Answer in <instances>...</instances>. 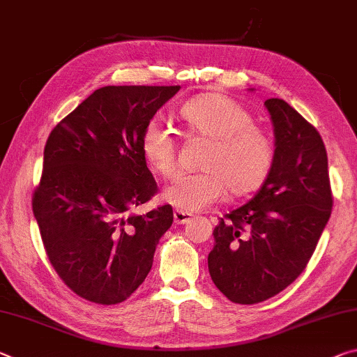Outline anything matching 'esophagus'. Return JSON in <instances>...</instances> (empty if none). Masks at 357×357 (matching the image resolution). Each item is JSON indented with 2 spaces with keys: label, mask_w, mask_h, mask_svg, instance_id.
I'll list each match as a JSON object with an SVG mask.
<instances>
[{
  "label": "esophagus",
  "mask_w": 357,
  "mask_h": 357,
  "mask_svg": "<svg viewBox=\"0 0 357 357\" xmlns=\"http://www.w3.org/2000/svg\"><path fill=\"white\" fill-rule=\"evenodd\" d=\"M173 218H174V222H176V224H188L189 220L192 219V214L188 213V211H183V209H174Z\"/></svg>",
  "instance_id": "34e87169"
}]
</instances>
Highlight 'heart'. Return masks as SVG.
<instances>
[{"mask_svg": "<svg viewBox=\"0 0 357 357\" xmlns=\"http://www.w3.org/2000/svg\"><path fill=\"white\" fill-rule=\"evenodd\" d=\"M190 137L208 139L199 173L181 174L165 189V200L183 211H199L224 195H246L265 183L273 168L275 143L254 123L238 101L224 93L199 95L178 112ZM139 148L152 172L172 178L178 169V144L169 130L149 122Z\"/></svg>", "mask_w": 357, "mask_h": 357, "instance_id": "heart-1", "label": "heart"}]
</instances>
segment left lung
<instances>
[{
  "label": "left lung",
  "instance_id": "obj_1",
  "mask_svg": "<svg viewBox=\"0 0 357 357\" xmlns=\"http://www.w3.org/2000/svg\"><path fill=\"white\" fill-rule=\"evenodd\" d=\"M275 162L262 188L214 227L209 275L230 302L252 305L292 284L307 267L332 213L326 146L281 98L265 101Z\"/></svg>",
  "mask_w": 357,
  "mask_h": 357
}]
</instances>
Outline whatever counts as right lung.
<instances>
[{
	"mask_svg": "<svg viewBox=\"0 0 357 357\" xmlns=\"http://www.w3.org/2000/svg\"><path fill=\"white\" fill-rule=\"evenodd\" d=\"M179 86H106L56 123L33 194L47 257L79 297L116 305L151 271L172 205L130 214L157 194L139 148L144 127Z\"/></svg>",
	"mask_w": 357,
	"mask_h": 357,
	"instance_id": "1",
	"label": "right lung"
}]
</instances>
